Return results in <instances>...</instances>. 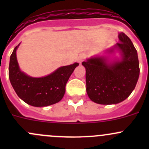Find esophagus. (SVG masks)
Masks as SVG:
<instances>
[{
  "label": "esophagus",
  "instance_id": "obj_1",
  "mask_svg": "<svg viewBox=\"0 0 149 149\" xmlns=\"http://www.w3.org/2000/svg\"><path fill=\"white\" fill-rule=\"evenodd\" d=\"M85 58H86V54H84V53L80 54V55L78 56L77 61L79 63H81L82 61H83L85 59Z\"/></svg>",
  "mask_w": 149,
  "mask_h": 149
}]
</instances>
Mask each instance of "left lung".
<instances>
[{"label":"left lung","instance_id":"left-lung-1","mask_svg":"<svg viewBox=\"0 0 149 149\" xmlns=\"http://www.w3.org/2000/svg\"><path fill=\"white\" fill-rule=\"evenodd\" d=\"M120 42L82 63L86 68V92L90 100L100 104H115L124 101L134 90L139 78L137 50L123 32ZM116 52L119 58L115 56Z\"/></svg>","mask_w":149,"mask_h":149}]
</instances>
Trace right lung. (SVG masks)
Segmentation results:
<instances>
[{
  "label": "right lung",
  "mask_w": 149,
  "mask_h": 149,
  "mask_svg": "<svg viewBox=\"0 0 149 149\" xmlns=\"http://www.w3.org/2000/svg\"><path fill=\"white\" fill-rule=\"evenodd\" d=\"M13 49L10 57L8 76L13 89L24 102L34 107H47L61 101L65 92V85L78 63L62 66L44 77L35 78L22 71Z\"/></svg>",
  "instance_id": "1"
}]
</instances>
